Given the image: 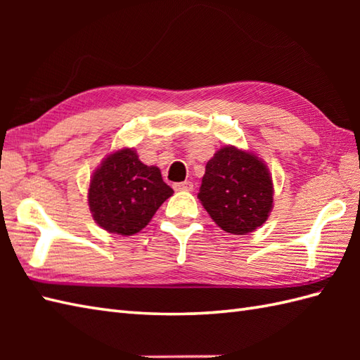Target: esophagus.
I'll use <instances>...</instances> for the list:
<instances>
[{
	"instance_id": "34e87169",
	"label": "esophagus",
	"mask_w": 360,
	"mask_h": 360,
	"mask_svg": "<svg viewBox=\"0 0 360 360\" xmlns=\"http://www.w3.org/2000/svg\"><path fill=\"white\" fill-rule=\"evenodd\" d=\"M174 190H179V192H190L193 188V182L184 181V182H178V184L173 186Z\"/></svg>"
}]
</instances>
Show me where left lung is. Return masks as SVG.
Masks as SVG:
<instances>
[{"instance_id": "left-lung-1", "label": "left lung", "mask_w": 360, "mask_h": 360, "mask_svg": "<svg viewBox=\"0 0 360 360\" xmlns=\"http://www.w3.org/2000/svg\"><path fill=\"white\" fill-rule=\"evenodd\" d=\"M198 198L223 231L246 235L269 217L274 186L262 159L235 147H224L205 165Z\"/></svg>"}]
</instances>
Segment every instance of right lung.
Wrapping results in <instances>:
<instances>
[{
    "instance_id": "add662e5",
    "label": "right lung",
    "mask_w": 360,
    "mask_h": 360,
    "mask_svg": "<svg viewBox=\"0 0 360 360\" xmlns=\"http://www.w3.org/2000/svg\"><path fill=\"white\" fill-rule=\"evenodd\" d=\"M172 195L173 188L158 167L142 164L133 148H122L106 156L94 172L88 202L94 221L105 231L134 235Z\"/></svg>"
}]
</instances>
